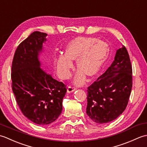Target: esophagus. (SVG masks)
<instances>
[{
    "mask_svg": "<svg viewBox=\"0 0 147 147\" xmlns=\"http://www.w3.org/2000/svg\"><path fill=\"white\" fill-rule=\"evenodd\" d=\"M76 90V88H74V87L71 86H69L67 87V92L69 93H71V92H74V91H75Z\"/></svg>",
    "mask_w": 147,
    "mask_h": 147,
    "instance_id": "34e87169",
    "label": "esophagus"
}]
</instances>
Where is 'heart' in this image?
<instances>
[{"instance_id": "b5f03b06", "label": "heart", "mask_w": 147, "mask_h": 147, "mask_svg": "<svg viewBox=\"0 0 147 147\" xmlns=\"http://www.w3.org/2000/svg\"><path fill=\"white\" fill-rule=\"evenodd\" d=\"M109 52L108 45L93 37L78 36L65 46L64 54L55 59L54 63L59 76L66 79L73 67L72 61H76L79 72L74 78V83L82 85L85 76L89 78L97 75L107 60Z\"/></svg>"}]
</instances>
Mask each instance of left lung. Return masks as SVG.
Returning <instances> with one entry per match:
<instances>
[{
	"label": "left lung",
	"instance_id": "obj_1",
	"mask_svg": "<svg viewBox=\"0 0 147 147\" xmlns=\"http://www.w3.org/2000/svg\"><path fill=\"white\" fill-rule=\"evenodd\" d=\"M132 81L129 56L123 45L117 50L111 66L88 87L87 115L99 124L115 120L126 108Z\"/></svg>",
	"mask_w": 147,
	"mask_h": 147
}]
</instances>
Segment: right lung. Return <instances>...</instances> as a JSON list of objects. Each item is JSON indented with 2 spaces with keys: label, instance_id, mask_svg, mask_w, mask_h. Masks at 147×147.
Segmentation results:
<instances>
[{
  "label": "right lung",
  "instance_id": "obj_1",
  "mask_svg": "<svg viewBox=\"0 0 147 147\" xmlns=\"http://www.w3.org/2000/svg\"><path fill=\"white\" fill-rule=\"evenodd\" d=\"M47 34L34 32L16 49L12 63V89L24 116L33 123L46 125L61 114L67 90L53 78L38 59Z\"/></svg>",
  "mask_w": 147,
  "mask_h": 147
}]
</instances>
